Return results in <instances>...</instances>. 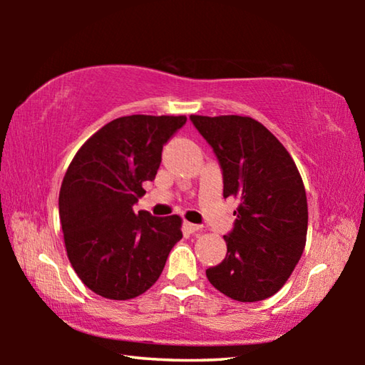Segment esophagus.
Returning <instances> with one entry per match:
<instances>
[{"label":"esophagus","mask_w":365,"mask_h":365,"mask_svg":"<svg viewBox=\"0 0 365 365\" xmlns=\"http://www.w3.org/2000/svg\"><path fill=\"white\" fill-rule=\"evenodd\" d=\"M185 230H187L188 233H196V232H200L201 230V225H197V224H191V222H185Z\"/></svg>","instance_id":"esophagus-1"}]
</instances>
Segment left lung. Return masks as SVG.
Here are the masks:
<instances>
[{"label":"left lung","instance_id":"8db88e82","mask_svg":"<svg viewBox=\"0 0 365 365\" xmlns=\"http://www.w3.org/2000/svg\"><path fill=\"white\" fill-rule=\"evenodd\" d=\"M217 156L224 197L240 206L224 240L227 256L206 270L228 298L256 302L285 285L301 259L307 233L302 178L279 140L261 122L243 115H190Z\"/></svg>","mask_w":365,"mask_h":365}]
</instances>
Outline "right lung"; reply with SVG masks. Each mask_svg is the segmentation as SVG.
<instances>
[{
  "label": "right lung",
  "instance_id": "right-lung-1",
  "mask_svg": "<svg viewBox=\"0 0 365 365\" xmlns=\"http://www.w3.org/2000/svg\"><path fill=\"white\" fill-rule=\"evenodd\" d=\"M187 122L185 115H125L85 141L59 191V219L67 256L91 292L132 299L159 279L182 240L178 215L133 212L153 182L163 148Z\"/></svg>",
  "mask_w": 365,
  "mask_h": 365
}]
</instances>
